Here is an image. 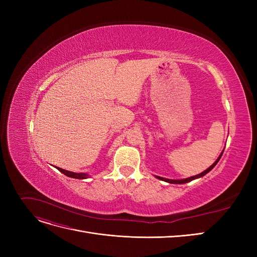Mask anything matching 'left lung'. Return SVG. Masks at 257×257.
I'll return each mask as SVG.
<instances>
[{"instance_id": "left-lung-1", "label": "left lung", "mask_w": 257, "mask_h": 257, "mask_svg": "<svg viewBox=\"0 0 257 257\" xmlns=\"http://www.w3.org/2000/svg\"><path fill=\"white\" fill-rule=\"evenodd\" d=\"M222 154L223 153H221V155L219 157V159H217L213 164L210 166L208 169H206L205 172H203L201 174H199V175H197V176H193V177H190V178H186V179H182V180H170V179H164V178H162V177H157L158 179H160V180H164V181H166V182H169V183H175V184H182V183H186V182H190V181H192V180H194V179H196V178H200V177H203V176H205L206 174H208L210 170H211L215 165H216V163L220 161V159H221V157H222Z\"/></svg>"}]
</instances>
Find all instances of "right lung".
<instances>
[{"mask_svg": "<svg viewBox=\"0 0 257 257\" xmlns=\"http://www.w3.org/2000/svg\"><path fill=\"white\" fill-rule=\"evenodd\" d=\"M57 168H58V170H60V172H61L62 174H64V175H65V176H67V177L75 178V179H84V178H87V176H88V175H85V174H81V173L77 174V173H72V172H68V170L62 169V168H59V167H57Z\"/></svg>", "mask_w": 257, "mask_h": 257, "instance_id": "add662e5", "label": "right lung"}]
</instances>
